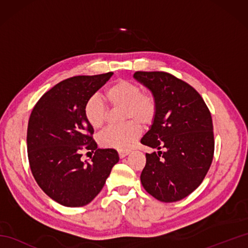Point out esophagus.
Masks as SVG:
<instances>
[{
    "instance_id": "esophagus-1",
    "label": "esophagus",
    "mask_w": 248,
    "mask_h": 248,
    "mask_svg": "<svg viewBox=\"0 0 248 248\" xmlns=\"http://www.w3.org/2000/svg\"><path fill=\"white\" fill-rule=\"evenodd\" d=\"M129 154H130L129 151H118V155H119L120 159H124V157L127 156Z\"/></svg>"
}]
</instances>
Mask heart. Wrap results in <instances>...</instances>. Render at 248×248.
<instances>
[{
  "mask_svg": "<svg viewBox=\"0 0 248 248\" xmlns=\"http://www.w3.org/2000/svg\"><path fill=\"white\" fill-rule=\"evenodd\" d=\"M105 98L114 107H125V118L134 119L119 127H108L99 135V143L103 148L124 151L130 149L139 140L143 124L154 121L156 114V102L150 93H141L140 85L125 80H118L105 92ZM84 116L93 129L101 128L107 119V105L98 94H93L84 104ZM135 120H138L135 122Z\"/></svg>",
  "mask_w": 248,
  "mask_h": 248,
  "instance_id": "1",
  "label": "heart"
}]
</instances>
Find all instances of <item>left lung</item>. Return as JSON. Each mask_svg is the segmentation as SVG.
I'll return each instance as SVG.
<instances>
[{
  "label": "left lung",
  "instance_id": "left-lung-1",
  "mask_svg": "<svg viewBox=\"0 0 248 248\" xmlns=\"http://www.w3.org/2000/svg\"><path fill=\"white\" fill-rule=\"evenodd\" d=\"M133 78L156 102L155 117L140 143L159 151L146 154L140 182L160 202H178L200 186L211 166V114L191 85L170 73L138 71Z\"/></svg>",
  "mask_w": 248,
  "mask_h": 248
}]
</instances>
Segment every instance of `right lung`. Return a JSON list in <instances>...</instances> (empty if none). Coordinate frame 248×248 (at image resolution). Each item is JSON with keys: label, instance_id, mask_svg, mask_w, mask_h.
I'll return each instance as SVG.
<instances>
[{"label": "right lung", "instance_id": "1", "mask_svg": "<svg viewBox=\"0 0 248 248\" xmlns=\"http://www.w3.org/2000/svg\"><path fill=\"white\" fill-rule=\"evenodd\" d=\"M112 76L67 78L46 92L31 110L26 136L31 173L40 188L65 207L91 202L119 161L115 149L98 148L83 110L87 99ZM83 146L95 151L91 162L80 160Z\"/></svg>", "mask_w": 248, "mask_h": 248}]
</instances>
